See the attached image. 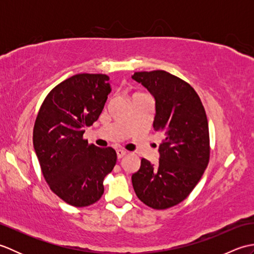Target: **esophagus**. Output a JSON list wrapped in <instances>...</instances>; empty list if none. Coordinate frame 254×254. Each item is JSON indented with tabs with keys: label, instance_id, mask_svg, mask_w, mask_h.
I'll use <instances>...</instances> for the list:
<instances>
[{
	"label": "esophagus",
	"instance_id": "obj_1",
	"mask_svg": "<svg viewBox=\"0 0 254 254\" xmlns=\"http://www.w3.org/2000/svg\"><path fill=\"white\" fill-rule=\"evenodd\" d=\"M127 154V150H124V149H117V156H118V158L120 159V158H122L123 156H126Z\"/></svg>",
	"mask_w": 254,
	"mask_h": 254
}]
</instances>
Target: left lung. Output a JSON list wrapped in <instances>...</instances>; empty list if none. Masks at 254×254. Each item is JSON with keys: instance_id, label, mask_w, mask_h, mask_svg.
Segmentation results:
<instances>
[{"instance_id": "obj_1", "label": "left lung", "mask_w": 254, "mask_h": 254, "mask_svg": "<svg viewBox=\"0 0 254 254\" xmlns=\"http://www.w3.org/2000/svg\"><path fill=\"white\" fill-rule=\"evenodd\" d=\"M134 80L155 98L154 131L163 134L159 161L154 166L142 158L132 175L137 197L154 209L179 204L192 192L209 160L206 113L190 84L166 71L135 72Z\"/></svg>"}]
</instances>
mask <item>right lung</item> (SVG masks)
Instances as JSON below:
<instances>
[{
  "label": "right lung",
  "instance_id": "1",
  "mask_svg": "<svg viewBox=\"0 0 254 254\" xmlns=\"http://www.w3.org/2000/svg\"><path fill=\"white\" fill-rule=\"evenodd\" d=\"M110 91L107 75L76 74L57 85L38 112L32 141L42 175L52 192L72 206L98 201L105 177L117 163L112 147H97L83 138Z\"/></svg>",
  "mask_w": 254,
  "mask_h": 254
}]
</instances>
